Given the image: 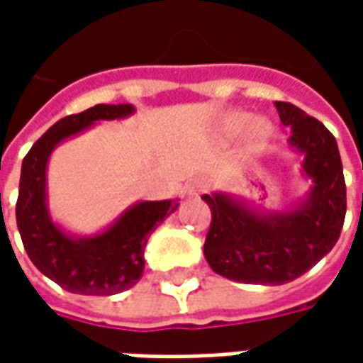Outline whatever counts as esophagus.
Returning a JSON list of instances; mask_svg holds the SVG:
<instances>
[{"label":"esophagus","mask_w":363,"mask_h":363,"mask_svg":"<svg viewBox=\"0 0 363 363\" xmlns=\"http://www.w3.org/2000/svg\"><path fill=\"white\" fill-rule=\"evenodd\" d=\"M208 189V184H206L204 179H192V181L186 184V192L189 194H200V192H204Z\"/></svg>","instance_id":"obj_1"}]
</instances>
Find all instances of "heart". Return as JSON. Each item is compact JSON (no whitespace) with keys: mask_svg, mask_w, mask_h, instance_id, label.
I'll return each instance as SVG.
<instances>
[{"mask_svg":"<svg viewBox=\"0 0 363 363\" xmlns=\"http://www.w3.org/2000/svg\"><path fill=\"white\" fill-rule=\"evenodd\" d=\"M247 128H249V140H251L252 145H259L270 135V124L267 120H255L252 122V116L247 112H231L221 120V130L228 135L241 134Z\"/></svg>","mask_w":363,"mask_h":363,"instance_id":"1","label":"heart"}]
</instances>
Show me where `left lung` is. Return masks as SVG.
I'll list each match as a JSON object with an SVG mask.
<instances>
[{
  "mask_svg": "<svg viewBox=\"0 0 363 363\" xmlns=\"http://www.w3.org/2000/svg\"><path fill=\"white\" fill-rule=\"evenodd\" d=\"M289 142L305 153L311 196L288 213L259 216L223 194H204L212 223L204 255L213 272L243 284L280 286L305 274L335 247L346 216V182L335 135L296 104L276 101Z\"/></svg>",
  "mask_w": 363,
  "mask_h": 363,
  "instance_id": "8db88e82",
  "label": "left lung"
}]
</instances>
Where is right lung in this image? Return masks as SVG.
Wrapping results in <instances>:
<instances>
[{"mask_svg":"<svg viewBox=\"0 0 363 363\" xmlns=\"http://www.w3.org/2000/svg\"><path fill=\"white\" fill-rule=\"evenodd\" d=\"M134 111L132 104H95L56 122L23 159L17 228L28 259L60 288L82 296H112L135 286L143 274L147 237L179 208L177 200L140 202L111 229L91 239H72L48 218L44 204L46 163L54 145L95 120H112Z\"/></svg>","mask_w":363,"mask_h":363,"instance_id":"1","label":"right lung"}]
</instances>
